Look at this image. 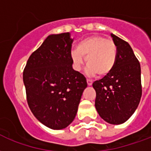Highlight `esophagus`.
Listing matches in <instances>:
<instances>
[{
	"mask_svg": "<svg viewBox=\"0 0 151 151\" xmlns=\"http://www.w3.org/2000/svg\"><path fill=\"white\" fill-rule=\"evenodd\" d=\"M87 83L88 86H91L92 84V80H87Z\"/></svg>",
	"mask_w": 151,
	"mask_h": 151,
	"instance_id": "1",
	"label": "esophagus"
}]
</instances>
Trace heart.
Wrapping results in <instances>:
<instances>
[{
	"label": "heart",
	"instance_id": "heart-1",
	"mask_svg": "<svg viewBox=\"0 0 151 151\" xmlns=\"http://www.w3.org/2000/svg\"><path fill=\"white\" fill-rule=\"evenodd\" d=\"M83 58L88 66V76H105L113 71L117 58L116 47L114 42L102 36L93 35L80 41L76 50L71 51L73 67L80 71L83 64Z\"/></svg>",
	"mask_w": 151,
	"mask_h": 151
}]
</instances>
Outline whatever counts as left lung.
Segmentation results:
<instances>
[{"label": "left lung", "instance_id": "left-lung-1", "mask_svg": "<svg viewBox=\"0 0 151 151\" xmlns=\"http://www.w3.org/2000/svg\"><path fill=\"white\" fill-rule=\"evenodd\" d=\"M117 58L113 70L92 83L95 107L102 119L112 125L125 122L134 114L142 96L141 67L129 44L111 34Z\"/></svg>", "mask_w": 151, "mask_h": 151}]
</instances>
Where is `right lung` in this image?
I'll use <instances>...</instances> for the list:
<instances>
[{
	"label": "right lung",
	"mask_w": 151,
	"mask_h": 151,
	"mask_svg": "<svg viewBox=\"0 0 151 151\" xmlns=\"http://www.w3.org/2000/svg\"><path fill=\"white\" fill-rule=\"evenodd\" d=\"M69 33L50 35L29 56L23 71L27 103L47 127L62 129L73 122L86 78L72 68Z\"/></svg>",
	"instance_id": "1"
}]
</instances>
